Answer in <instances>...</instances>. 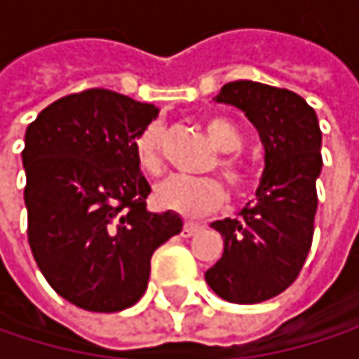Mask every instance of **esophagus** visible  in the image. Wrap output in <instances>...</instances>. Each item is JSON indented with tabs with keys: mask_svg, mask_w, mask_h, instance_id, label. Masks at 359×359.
<instances>
[{
	"mask_svg": "<svg viewBox=\"0 0 359 359\" xmlns=\"http://www.w3.org/2000/svg\"><path fill=\"white\" fill-rule=\"evenodd\" d=\"M197 231H199V224H195V222H184V226H182V237H193Z\"/></svg>",
	"mask_w": 359,
	"mask_h": 359,
	"instance_id": "esophagus-1",
	"label": "esophagus"
}]
</instances>
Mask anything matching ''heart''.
<instances>
[{"label": "heart", "mask_w": 359, "mask_h": 359, "mask_svg": "<svg viewBox=\"0 0 359 359\" xmlns=\"http://www.w3.org/2000/svg\"><path fill=\"white\" fill-rule=\"evenodd\" d=\"M205 133L210 141L224 151L218 158V168L224 175L233 187H243L248 182V166L239 160L235 151L243 147V135L224 116H210L205 122ZM162 124L160 122H149L137 137H135V158L141 170L156 175L162 168ZM156 203L162 210L177 212L187 218H199L216 208L222 205L224 201V187L220 180L212 177H184V175H172L164 179L154 193Z\"/></svg>", "instance_id": "1"}]
</instances>
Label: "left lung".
I'll return each mask as SVG.
<instances>
[{"label": "left lung", "mask_w": 359, "mask_h": 359, "mask_svg": "<svg viewBox=\"0 0 359 359\" xmlns=\"http://www.w3.org/2000/svg\"><path fill=\"white\" fill-rule=\"evenodd\" d=\"M214 100L239 108L255 126L264 145V172L255 201L239 218L212 222L224 251L205 272V283L231 304H259L283 293L308 257L323 133L314 108L289 89L235 81Z\"/></svg>", "instance_id": "left-lung-1"}]
</instances>
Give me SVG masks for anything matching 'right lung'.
<instances>
[{
    "instance_id": "1",
    "label": "right lung",
    "mask_w": 359,
    "mask_h": 359,
    "mask_svg": "<svg viewBox=\"0 0 359 359\" xmlns=\"http://www.w3.org/2000/svg\"><path fill=\"white\" fill-rule=\"evenodd\" d=\"M160 109L108 89L66 95L25 133L29 245L57 295L120 312L147 289L151 255L182 231L177 212L147 210L151 187L135 137Z\"/></svg>"
}]
</instances>
